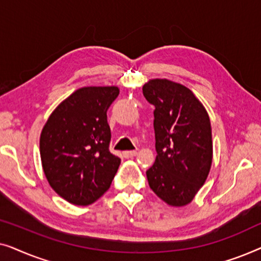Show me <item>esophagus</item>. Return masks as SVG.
<instances>
[{
    "mask_svg": "<svg viewBox=\"0 0 261 261\" xmlns=\"http://www.w3.org/2000/svg\"><path fill=\"white\" fill-rule=\"evenodd\" d=\"M137 154H138L137 151H126V152H123V156H124V158H127V159L133 158V156H135Z\"/></svg>",
    "mask_w": 261,
    "mask_h": 261,
    "instance_id": "1",
    "label": "esophagus"
}]
</instances>
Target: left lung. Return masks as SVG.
<instances>
[{"mask_svg":"<svg viewBox=\"0 0 261 261\" xmlns=\"http://www.w3.org/2000/svg\"><path fill=\"white\" fill-rule=\"evenodd\" d=\"M142 94L155 107L156 158L146 171L149 188L169 205H187L212 166L209 115L190 89L174 82L152 80L142 87Z\"/></svg>","mask_w":261,"mask_h":261,"instance_id":"1","label":"left lung"}]
</instances>
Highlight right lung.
Listing matches in <instances>:
<instances>
[{
  "instance_id": "right-lung-1",
  "label": "right lung",
  "mask_w": 261,
  "mask_h": 261,
  "mask_svg": "<svg viewBox=\"0 0 261 261\" xmlns=\"http://www.w3.org/2000/svg\"><path fill=\"white\" fill-rule=\"evenodd\" d=\"M117 87H85L63 101L40 135L45 176L60 197L88 205L110 188L121 159L109 151L107 110L119 96Z\"/></svg>"
}]
</instances>
